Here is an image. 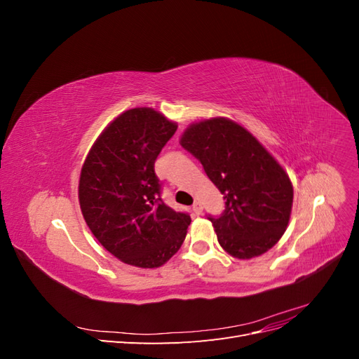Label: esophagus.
I'll list each match as a JSON object with an SVG mask.
<instances>
[{
	"instance_id": "esophagus-1",
	"label": "esophagus",
	"mask_w": 359,
	"mask_h": 359,
	"mask_svg": "<svg viewBox=\"0 0 359 359\" xmlns=\"http://www.w3.org/2000/svg\"><path fill=\"white\" fill-rule=\"evenodd\" d=\"M191 208H193V212H194V214H201V212H202V210H203V208H202V203H201L199 201L194 202Z\"/></svg>"
}]
</instances>
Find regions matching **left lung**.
Returning a JSON list of instances; mask_svg holds the SVG:
<instances>
[{
	"mask_svg": "<svg viewBox=\"0 0 359 359\" xmlns=\"http://www.w3.org/2000/svg\"><path fill=\"white\" fill-rule=\"evenodd\" d=\"M180 144L201 160L224 194L220 219H211L219 244L236 259L266 253L289 224L293 186L283 166L248 132L226 116L191 123Z\"/></svg>",
	"mask_w": 359,
	"mask_h": 359,
	"instance_id": "obj_1",
	"label": "left lung"
}]
</instances>
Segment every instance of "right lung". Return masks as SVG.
Masks as SVG:
<instances>
[{
    "label": "right lung",
    "instance_id": "1",
    "mask_svg": "<svg viewBox=\"0 0 359 359\" xmlns=\"http://www.w3.org/2000/svg\"><path fill=\"white\" fill-rule=\"evenodd\" d=\"M178 124L153 107L124 111L95 139L81 169L78 198L90 231L136 268L165 265L191 222L160 199L154 161Z\"/></svg>",
    "mask_w": 359,
    "mask_h": 359
}]
</instances>
